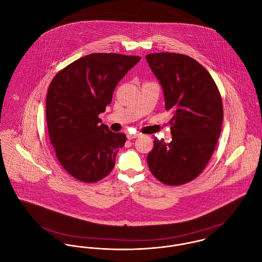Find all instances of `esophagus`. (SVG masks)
I'll list each match as a JSON object with an SVG mask.
<instances>
[{
  "label": "esophagus",
  "instance_id": "esophagus-1",
  "mask_svg": "<svg viewBox=\"0 0 262 262\" xmlns=\"http://www.w3.org/2000/svg\"><path fill=\"white\" fill-rule=\"evenodd\" d=\"M141 134L140 133H135V134H131V133H128L127 134V138L129 139V140H131V139H134V138H137V137H139Z\"/></svg>",
  "mask_w": 262,
  "mask_h": 262
}]
</instances>
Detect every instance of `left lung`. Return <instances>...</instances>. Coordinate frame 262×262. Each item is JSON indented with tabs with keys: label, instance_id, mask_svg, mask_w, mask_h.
<instances>
[{
	"label": "left lung",
	"instance_id": "obj_1",
	"mask_svg": "<svg viewBox=\"0 0 262 262\" xmlns=\"http://www.w3.org/2000/svg\"><path fill=\"white\" fill-rule=\"evenodd\" d=\"M146 60L161 84L165 109L174 112L172 139H154L148 167L159 182L181 186L204 170L215 150L224 116L221 95L209 72L187 55L151 53Z\"/></svg>",
	"mask_w": 262,
	"mask_h": 262
}]
</instances>
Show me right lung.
Masks as SVG:
<instances>
[{"label":"right lung","instance_id":"obj_1","mask_svg":"<svg viewBox=\"0 0 262 262\" xmlns=\"http://www.w3.org/2000/svg\"><path fill=\"white\" fill-rule=\"evenodd\" d=\"M140 56L92 53L54 76L46 97L49 138L63 168L83 183H95L114 168L126 142L124 133L101 124V113L112 102L118 82Z\"/></svg>","mask_w":262,"mask_h":262}]
</instances>
